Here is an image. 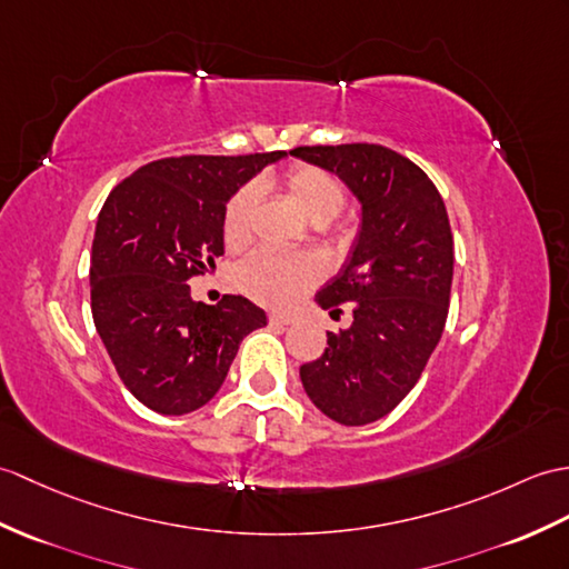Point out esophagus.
Listing matches in <instances>:
<instances>
[{"label":"esophagus","mask_w":569,"mask_h":569,"mask_svg":"<svg viewBox=\"0 0 569 569\" xmlns=\"http://www.w3.org/2000/svg\"><path fill=\"white\" fill-rule=\"evenodd\" d=\"M269 322L271 325H279V327H288V325L296 322V317L293 315H283V312H271L269 315Z\"/></svg>","instance_id":"34e87169"}]
</instances>
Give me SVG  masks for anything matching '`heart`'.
Listing matches in <instances>:
<instances>
[{"label": "heart", "instance_id": "b5f03b06", "mask_svg": "<svg viewBox=\"0 0 569 569\" xmlns=\"http://www.w3.org/2000/svg\"><path fill=\"white\" fill-rule=\"evenodd\" d=\"M283 189L300 213L312 224H327L339 216L347 203V189L329 171L310 164H298L283 174ZM257 208V189L244 187L232 196L224 208L222 237L230 247H240L252 232V218ZM320 261L310 254L276 252V249H257L237 267L234 281L242 293L267 306H286L300 290H306L320 279Z\"/></svg>", "mask_w": 569, "mask_h": 569}]
</instances>
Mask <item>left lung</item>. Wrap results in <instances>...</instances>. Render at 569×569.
Masks as SVG:
<instances>
[{"mask_svg":"<svg viewBox=\"0 0 569 569\" xmlns=\"http://www.w3.org/2000/svg\"><path fill=\"white\" fill-rule=\"evenodd\" d=\"M298 160L332 171L361 206L345 267L315 302L351 325L327 332V349L300 366L312 405L345 427L386 417L417 386L448 317L453 234L441 193L407 157L380 144L296 148Z\"/></svg>","mask_w":569,"mask_h":569,"instance_id":"8db88e82","label":"left lung"}]
</instances>
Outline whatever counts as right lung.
Instances as JSON below:
<instances>
[{"mask_svg": "<svg viewBox=\"0 0 569 569\" xmlns=\"http://www.w3.org/2000/svg\"><path fill=\"white\" fill-rule=\"evenodd\" d=\"M286 152L187 154L140 167L106 198L91 244V315L123 386L152 412L179 417L220 390L242 339L267 312L242 296L218 306L187 281L224 252L230 198Z\"/></svg>", "mask_w": 569, "mask_h": 569, "instance_id": "add662e5", "label": "right lung"}]
</instances>
